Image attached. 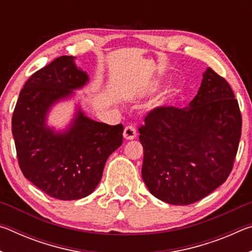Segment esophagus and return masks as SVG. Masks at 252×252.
<instances>
[{"label":"esophagus","instance_id":"34e87169","mask_svg":"<svg viewBox=\"0 0 252 252\" xmlns=\"http://www.w3.org/2000/svg\"><path fill=\"white\" fill-rule=\"evenodd\" d=\"M123 136H125L126 140H133L136 136L135 127L132 126H126L125 131H123Z\"/></svg>","mask_w":252,"mask_h":252}]
</instances>
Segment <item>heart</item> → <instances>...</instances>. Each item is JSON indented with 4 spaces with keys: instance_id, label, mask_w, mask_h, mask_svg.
I'll list each match as a JSON object with an SVG mask.
<instances>
[{
    "instance_id": "obj_1",
    "label": "heart",
    "mask_w": 252,
    "mask_h": 252,
    "mask_svg": "<svg viewBox=\"0 0 252 252\" xmlns=\"http://www.w3.org/2000/svg\"><path fill=\"white\" fill-rule=\"evenodd\" d=\"M173 92H176V90H172V93H173ZM170 96H172V94H170L168 97H170Z\"/></svg>"
}]
</instances>
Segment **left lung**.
<instances>
[{"label":"left lung","instance_id":"1","mask_svg":"<svg viewBox=\"0 0 252 252\" xmlns=\"http://www.w3.org/2000/svg\"><path fill=\"white\" fill-rule=\"evenodd\" d=\"M189 105L149 112L139 129L142 179L156 198L186 206L227 180L241 136V113L232 89L211 67Z\"/></svg>","mask_w":252,"mask_h":252}]
</instances>
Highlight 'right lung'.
<instances>
[{
  "label": "right lung",
  "mask_w": 252,
  "mask_h": 252,
  "mask_svg": "<svg viewBox=\"0 0 252 252\" xmlns=\"http://www.w3.org/2000/svg\"><path fill=\"white\" fill-rule=\"evenodd\" d=\"M89 75L63 55L30 76L20 92L13 117L19 165L24 177L48 195L78 200L91 194L108 158L122 144L123 126H109L85 116L80 106L65 130L46 125L50 110L73 96Z\"/></svg>",
  "instance_id": "right-lung-1"
}]
</instances>
